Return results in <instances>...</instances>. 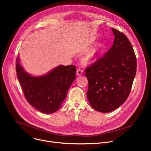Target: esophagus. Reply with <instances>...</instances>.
<instances>
[{"label": "esophagus", "mask_w": 151, "mask_h": 151, "mask_svg": "<svg viewBox=\"0 0 151 151\" xmlns=\"http://www.w3.org/2000/svg\"><path fill=\"white\" fill-rule=\"evenodd\" d=\"M76 74L77 75H81L83 74V70L81 69H78L76 71Z\"/></svg>", "instance_id": "1"}]
</instances>
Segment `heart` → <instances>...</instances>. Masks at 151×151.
<instances>
[{"instance_id": "b5f03b06", "label": "heart", "mask_w": 151, "mask_h": 151, "mask_svg": "<svg viewBox=\"0 0 151 151\" xmlns=\"http://www.w3.org/2000/svg\"><path fill=\"white\" fill-rule=\"evenodd\" d=\"M92 55H89V56L86 58V61H89L92 59Z\"/></svg>"}]
</instances>
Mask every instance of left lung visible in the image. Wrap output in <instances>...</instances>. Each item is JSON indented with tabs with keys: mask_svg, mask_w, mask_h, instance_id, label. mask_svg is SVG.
<instances>
[{
	"mask_svg": "<svg viewBox=\"0 0 151 151\" xmlns=\"http://www.w3.org/2000/svg\"><path fill=\"white\" fill-rule=\"evenodd\" d=\"M112 30V46L84 70L88 99L94 109L101 113L112 111L127 100L137 72V58L130 42L121 32Z\"/></svg>",
	"mask_w": 151,
	"mask_h": 151,
	"instance_id": "left-lung-1",
	"label": "left lung"
}]
</instances>
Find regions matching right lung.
I'll return each instance as SVG.
<instances>
[{
  "label": "right lung",
  "mask_w": 151,
  "mask_h": 151,
  "mask_svg": "<svg viewBox=\"0 0 151 151\" xmlns=\"http://www.w3.org/2000/svg\"><path fill=\"white\" fill-rule=\"evenodd\" d=\"M16 62L18 80L29 104L43 113L56 111L61 107L75 80V66L60 65L46 75L33 77L23 70L18 57Z\"/></svg>",
  "instance_id": "right-lung-1"
}]
</instances>
